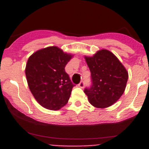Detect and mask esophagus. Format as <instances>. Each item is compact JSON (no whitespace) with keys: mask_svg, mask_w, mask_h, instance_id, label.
<instances>
[{"mask_svg":"<svg viewBox=\"0 0 149 149\" xmlns=\"http://www.w3.org/2000/svg\"><path fill=\"white\" fill-rule=\"evenodd\" d=\"M78 86L80 88H84V81H81V82L78 84Z\"/></svg>","mask_w":149,"mask_h":149,"instance_id":"34e87169","label":"esophagus"}]
</instances>
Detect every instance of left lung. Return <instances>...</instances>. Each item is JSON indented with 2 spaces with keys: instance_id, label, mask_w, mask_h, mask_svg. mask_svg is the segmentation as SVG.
I'll return each instance as SVG.
<instances>
[{
  "instance_id": "8db88e82",
  "label": "left lung",
  "mask_w": 149,
  "mask_h": 149,
  "mask_svg": "<svg viewBox=\"0 0 149 149\" xmlns=\"http://www.w3.org/2000/svg\"><path fill=\"white\" fill-rule=\"evenodd\" d=\"M91 72L93 86L84 90L89 103L97 108L114 104L126 88L128 72L114 54L101 49L93 56H84Z\"/></svg>"
}]
</instances>
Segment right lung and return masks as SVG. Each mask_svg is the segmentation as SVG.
Wrapping results in <instances>:
<instances>
[{"mask_svg": "<svg viewBox=\"0 0 149 149\" xmlns=\"http://www.w3.org/2000/svg\"><path fill=\"white\" fill-rule=\"evenodd\" d=\"M74 54L57 46L42 48L28 58L25 74L29 89L44 108L58 110L65 106L74 86L65 67Z\"/></svg>", "mask_w": 149, "mask_h": 149, "instance_id": "1", "label": "right lung"}]
</instances>
